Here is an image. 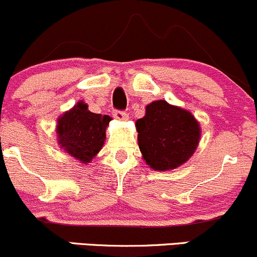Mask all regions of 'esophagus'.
I'll return each mask as SVG.
<instances>
[{
  "instance_id": "1",
  "label": "esophagus",
  "mask_w": 257,
  "mask_h": 257,
  "mask_svg": "<svg viewBox=\"0 0 257 257\" xmlns=\"http://www.w3.org/2000/svg\"><path fill=\"white\" fill-rule=\"evenodd\" d=\"M112 115H114V117L117 118V120H127L128 118V115L126 114L125 111H122V110H114Z\"/></svg>"
}]
</instances>
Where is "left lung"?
I'll list each match as a JSON object with an SVG mask.
<instances>
[{"label": "left lung", "instance_id": "obj_1", "mask_svg": "<svg viewBox=\"0 0 257 257\" xmlns=\"http://www.w3.org/2000/svg\"><path fill=\"white\" fill-rule=\"evenodd\" d=\"M136 127L143 159L152 169L162 172L189 161L201 136L191 112L165 100L147 105L145 117L136 121Z\"/></svg>", "mask_w": 257, "mask_h": 257}]
</instances>
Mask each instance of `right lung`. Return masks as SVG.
<instances>
[{
	"label": "right lung",
	"mask_w": 257,
	"mask_h": 257,
	"mask_svg": "<svg viewBox=\"0 0 257 257\" xmlns=\"http://www.w3.org/2000/svg\"><path fill=\"white\" fill-rule=\"evenodd\" d=\"M110 120L107 115L89 111L87 104L81 101L59 118L60 146L83 164L89 163L103 147Z\"/></svg>",
	"instance_id": "add662e5"
}]
</instances>
